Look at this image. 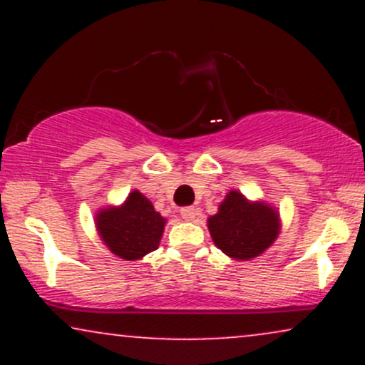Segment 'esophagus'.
<instances>
[{"label": "esophagus", "mask_w": 365, "mask_h": 365, "mask_svg": "<svg viewBox=\"0 0 365 365\" xmlns=\"http://www.w3.org/2000/svg\"><path fill=\"white\" fill-rule=\"evenodd\" d=\"M180 215H182L183 220H187V221H192V220H194V217H195L197 211H195V207H192V206H187V207H182V209H180Z\"/></svg>", "instance_id": "esophagus-1"}]
</instances>
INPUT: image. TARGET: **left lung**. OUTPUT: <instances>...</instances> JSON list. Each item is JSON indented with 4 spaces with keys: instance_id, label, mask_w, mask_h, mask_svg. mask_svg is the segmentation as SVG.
<instances>
[{
    "instance_id": "left-lung-1",
    "label": "left lung",
    "mask_w": 365,
    "mask_h": 365,
    "mask_svg": "<svg viewBox=\"0 0 365 365\" xmlns=\"http://www.w3.org/2000/svg\"><path fill=\"white\" fill-rule=\"evenodd\" d=\"M207 228L221 252L238 261H249L276 240L279 215L261 200L250 202L238 190H230L216 215L207 220Z\"/></svg>"
}]
</instances>
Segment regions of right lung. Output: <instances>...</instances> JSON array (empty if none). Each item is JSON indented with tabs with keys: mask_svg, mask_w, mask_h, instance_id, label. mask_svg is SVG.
<instances>
[{
	"mask_svg": "<svg viewBox=\"0 0 365 365\" xmlns=\"http://www.w3.org/2000/svg\"><path fill=\"white\" fill-rule=\"evenodd\" d=\"M165 225V217L139 190L130 192L121 206L101 209L96 215L99 237L113 254L127 261H137L156 250Z\"/></svg>",
	"mask_w": 365,
	"mask_h": 365,
	"instance_id": "right-lung-1",
	"label": "right lung"
}]
</instances>
